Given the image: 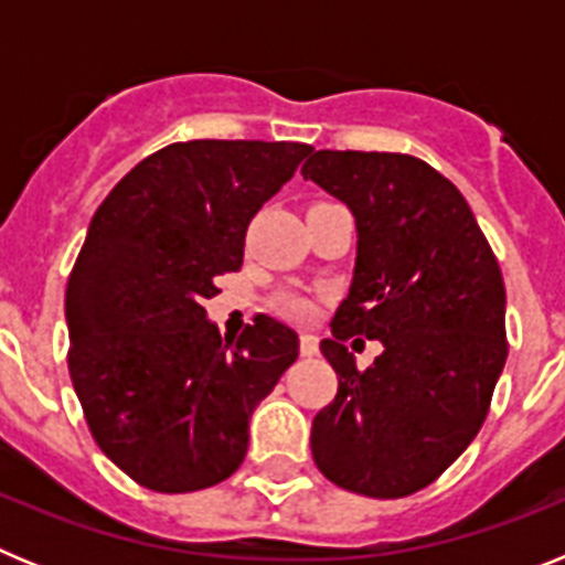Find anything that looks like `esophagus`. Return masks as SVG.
I'll list each match as a JSON object with an SVG mask.
<instances>
[{"mask_svg":"<svg viewBox=\"0 0 565 565\" xmlns=\"http://www.w3.org/2000/svg\"><path fill=\"white\" fill-rule=\"evenodd\" d=\"M319 351V339L313 333H299V353L302 356H313Z\"/></svg>","mask_w":565,"mask_h":565,"instance_id":"1","label":"esophagus"}]
</instances>
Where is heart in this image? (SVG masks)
Segmentation results:
<instances>
[{
	"label": "heart",
	"mask_w": 565,
	"mask_h": 565,
	"mask_svg": "<svg viewBox=\"0 0 565 565\" xmlns=\"http://www.w3.org/2000/svg\"><path fill=\"white\" fill-rule=\"evenodd\" d=\"M286 311L297 319H311L313 317V302L306 297H291L286 299Z\"/></svg>",
	"instance_id": "1"
}]
</instances>
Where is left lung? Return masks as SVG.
Here are the masks:
<instances>
[{
	"label": "left lung",
	"instance_id": "left-lung-1",
	"mask_svg": "<svg viewBox=\"0 0 565 565\" xmlns=\"http://www.w3.org/2000/svg\"><path fill=\"white\" fill-rule=\"evenodd\" d=\"M306 181L356 217V271L319 348L339 391L311 452L337 487L404 498L430 487L478 436L507 362L501 266L463 194L422 158L319 149ZM385 344L359 372L343 342Z\"/></svg>",
	"mask_w": 565,
	"mask_h": 565
}]
</instances>
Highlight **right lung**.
Listing matches in <instances>:
<instances>
[{
    "mask_svg": "<svg viewBox=\"0 0 565 565\" xmlns=\"http://www.w3.org/2000/svg\"><path fill=\"white\" fill-rule=\"evenodd\" d=\"M313 152L294 141H178L143 158L93 214L67 279V367L104 456L181 495L226 481L248 418L299 356L257 317L237 342L206 322L239 271L248 223Z\"/></svg>",
    "mask_w": 565,
    "mask_h": 565,
    "instance_id": "right-lung-1",
    "label": "right lung"
}]
</instances>
